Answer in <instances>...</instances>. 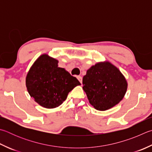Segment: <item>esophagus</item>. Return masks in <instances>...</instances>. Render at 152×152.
I'll return each mask as SVG.
<instances>
[{
    "mask_svg": "<svg viewBox=\"0 0 152 152\" xmlns=\"http://www.w3.org/2000/svg\"><path fill=\"white\" fill-rule=\"evenodd\" d=\"M77 78H78V80H79V82H80V83L82 84V78L81 76H77Z\"/></svg>",
    "mask_w": 152,
    "mask_h": 152,
    "instance_id": "obj_1",
    "label": "esophagus"
}]
</instances>
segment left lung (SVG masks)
Segmentation results:
<instances>
[{
    "instance_id": "8db88e82",
    "label": "left lung",
    "mask_w": 152,
    "mask_h": 152,
    "mask_svg": "<svg viewBox=\"0 0 152 152\" xmlns=\"http://www.w3.org/2000/svg\"><path fill=\"white\" fill-rule=\"evenodd\" d=\"M83 90L95 109L105 111L122 100L128 83L119 69L110 62H101L91 66L83 77Z\"/></svg>"
}]
</instances>
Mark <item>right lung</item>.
Returning a JSON list of instances; mask_svg holds the SVG:
<instances>
[{
    "label": "right lung",
    "mask_w": 152,
    "mask_h": 152,
    "mask_svg": "<svg viewBox=\"0 0 152 152\" xmlns=\"http://www.w3.org/2000/svg\"><path fill=\"white\" fill-rule=\"evenodd\" d=\"M58 61L42 54L30 68L26 86L30 96L46 108H54L61 105L68 93L80 85L76 78L64 68L58 66Z\"/></svg>",
    "instance_id": "1"
}]
</instances>
